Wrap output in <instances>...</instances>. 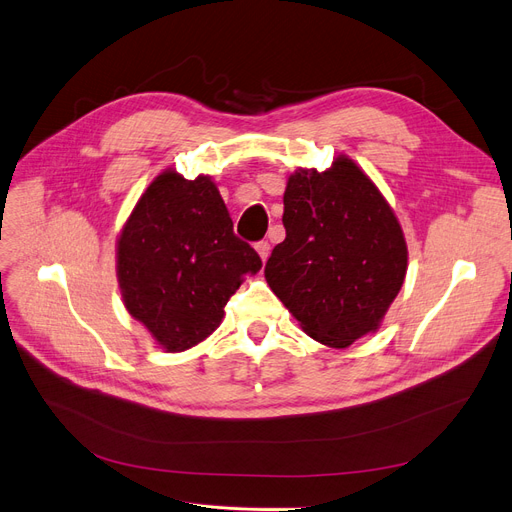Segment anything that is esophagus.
<instances>
[{"label":"esophagus","instance_id":"esophagus-1","mask_svg":"<svg viewBox=\"0 0 512 512\" xmlns=\"http://www.w3.org/2000/svg\"><path fill=\"white\" fill-rule=\"evenodd\" d=\"M255 251H257V255L261 257V261L265 263V261H268V257H270V242H268V240L257 242V244H255Z\"/></svg>","mask_w":512,"mask_h":512}]
</instances>
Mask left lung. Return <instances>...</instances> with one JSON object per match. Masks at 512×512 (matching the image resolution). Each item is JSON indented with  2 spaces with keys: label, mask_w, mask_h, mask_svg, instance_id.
I'll return each mask as SVG.
<instances>
[{
  "label": "left lung",
  "mask_w": 512,
  "mask_h": 512,
  "mask_svg": "<svg viewBox=\"0 0 512 512\" xmlns=\"http://www.w3.org/2000/svg\"><path fill=\"white\" fill-rule=\"evenodd\" d=\"M282 224L265 280L314 341L345 349L381 328L408 272L402 224L370 175L339 154L286 180Z\"/></svg>",
  "instance_id": "8db88e82"
}]
</instances>
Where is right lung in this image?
Instances as JSON below:
<instances>
[{
  "mask_svg": "<svg viewBox=\"0 0 512 512\" xmlns=\"http://www.w3.org/2000/svg\"><path fill=\"white\" fill-rule=\"evenodd\" d=\"M259 255L234 236L230 211L211 175L186 180L163 169L138 198L117 236L123 305L161 349L203 343Z\"/></svg>",
  "mask_w": 512,
  "mask_h": 512,
  "instance_id": "1",
  "label": "right lung"
}]
</instances>
